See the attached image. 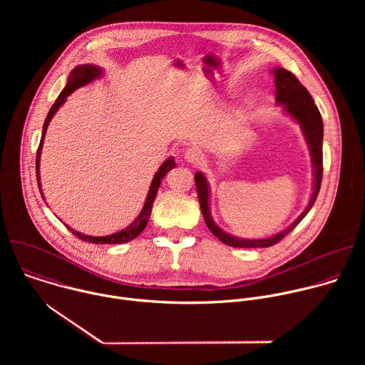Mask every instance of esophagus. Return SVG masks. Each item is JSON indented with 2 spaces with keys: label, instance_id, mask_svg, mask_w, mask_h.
<instances>
[{
  "label": "esophagus",
  "instance_id": "esophagus-1",
  "mask_svg": "<svg viewBox=\"0 0 365 365\" xmlns=\"http://www.w3.org/2000/svg\"><path fill=\"white\" fill-rule=\"evenodd\" d=\"M185 159L189 162V163H193V165H199L203 159L202 153L197 150V148H187L185 151Z\"/></svg>",
  "mask_w": 365,
  "mask_h": 365
}]
</instances>
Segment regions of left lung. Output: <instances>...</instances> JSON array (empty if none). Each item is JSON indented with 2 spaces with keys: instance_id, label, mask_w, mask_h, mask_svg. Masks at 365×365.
<instances>
[{
  "instance_id": "8db88e82",
  "label": "left lung",
  "mask_w": 365,
  "mask_h": 365,
  "mask_svg": "<svg viewBox=\"0 0 365 365\" xmlns=\"http://www.w3.org/2000/svg\"><path fill=\"white\" fill-rule=\"evenodd\" d=\"M274 75V85H276V101L277 103H283L284 110L300 124L304 138L307 141L312 162H314V193H312L310 202L306 206V210L302 212V215L283 232L276 234L270 238L263 240H244L234 235L227 234L222 231L211 218L210 212V187H207V182L205 176L197 172L195 173V183L199 197L200 211L203 215V220L206 222V227L210 231L221 240L224 244L230 247H238V248H257V247H272L282 241L287 234H290L296 225L306 217V214L310 211V207L314 206L319 190H321V182L324 175V166H322V140H324V123L321 113L318 107L315 106L314 98L310 96L307 89L299 82V79L289 71L283 68H277L273 71Z\"/></svg>"
}]
</instances>
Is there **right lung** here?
Masks as SVG:
<instances>
[{
  "label": "right lung",
  "mask_w": 365,
  "mask_h": 365,
  "mask_svg": "<svg viewBox=\"0 0 365 365\" xmlns=\"http://www.w3.org/2000/svg\"><path fill=\"white\" fill-rule=\"evenodd\" d=\"M101 75V69L93 66V65H81V66H76L71 75H69V81L66 83V86L63 88V91L59 93L56 102L51 106L46 120H44V124H43V133H41V140H40V144H38V148H37V155H36V176H37V182L40 180V173H38V166H40V154H41V147H43V138H44V134H46V130H47V125L51 120V117L55 115V113L61 108L62 103L66 101V98L75 91L78 89L79 86H83L89 82H92L95 78H98ZM175 159L170 158L168 159L162 166L160 169L158 170V173L154 175L153 178V182L150 185V189H148V195H147V199H145V203L143 206L141 210V214L137 217V220L128 225L125 230L120 231V232H115L113 235H107V237H91V235H83L75 230H72L71 227H68V230L72 231V234L75 237H78L79 240L82 241H86V242H93V244H123V242H128L131 240H134L137 235H140V232L145 228L147 225V221L150 218V214H151V207H153V202H154V197L155 195H158V190H159V186H160V182L162 179L166 176V173L169 170H172L175 168ZM38 190L41 193V187H40V182H38ZM43 196V195H41Z\"/></svg>",
  "instance_id": "obj_1"
}]
</instances>
